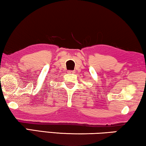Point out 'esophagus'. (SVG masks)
Here are the masks:
<instances>
[{"instance_id":"obj_1","label":"esophagus","mask_w":146,"mask_h":146,"mask_svg":"<svg viewBox=\"0 0 146 146\" xmlns=\"http://www.w3.org/2000/svg\"><path fill=\"white\" fill-rule=\"evenodd\" d=\"M68 72L69 74H74V71H73V70H68Z\"/></svg>"}]
</instances>
